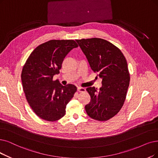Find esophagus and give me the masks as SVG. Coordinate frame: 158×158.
Listing matches in <instances>:
<instances>
[{"label": "esophagus", "mask_w": 158, "mask_h": 158, "mask_svg": "<svg viewBox=\"0 0 158 158\" xmlns=\"http://www.w3.org/2000/svg\"><path fill=\"white\" fill-rule=\"evenodd\" d=\"M77 91L78 92H80V93H83V92H85V89L84 87H78L77 88Z\"/></svg>", "instance_id": "obj_1"}]
</instances>
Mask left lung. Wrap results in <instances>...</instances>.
Segmentation results:
<instances>
[{
  "label": "left lung",
  "instance_id": "obj_1",
  "mask_svg": "<svg viewBox=\"0 0 158 158\" xmlns=\"http://www.w3.org/2000/svg\"><path fill=\"white\" fill-rule=\"evenodd\" d=\"M89 64L102 79L98 91L94 87L86 90L91 101L85 106L87 115L97 121H107L123 107L130 84L128 64L122 52L110 42L100 38L76 40Z\"/></svg>",
  "mask_w": 158,
  "mask_h": 158
}]
</instances>
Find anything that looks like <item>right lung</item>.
<instances>
[{
	"label": "right lung",
	"instance_id": "right-lung-1",
	"mask_svg": "<svg viewBox=\"0 0 158 158\" xmlns=\"http://www.w3.org/2000/svg\"><path fill=\"white\" fill-rule=\"evenodd\" d=\"M74 40H50L37 47L23 68L21 80L28 102L35 114L55 121L65 114L67 104L77 91L73 84L62 85L53 76L60 73L67 54L78 47Z\"/></svg>",
	"mask_w": 158,
	"mask_h": 158
}]
</instances>
